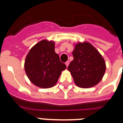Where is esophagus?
<instances>
[{"label":"esophagus","instance_id":"34e87169","mask_svg":"<svg viewBox=\"0 0 123 123\" xmlns=\"http://www.w3.org/2000/svg\"><path fill=\"white\" fill-rule=\"evenodd\" d=\"M65 64H66V66H67V67H68V66H69V61H68L66 62Z\"/></svg>","mask_w":123,"mask_h":123}]
</instances>
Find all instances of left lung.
Segmentation results:
<instances>
[{
  "label": "left lung",
  "instance_id": "left-lung-1",
  "mask_svg": "<svg viewBox=\"0 0 123 123\" xmlns=\"http://www.w3.org/2000/svg\"><path fill=\"white\" fill-rule=\"evenodd\" d=\"M73 60L68 68L79 87H91L103 78L106 64L99 52L88 42L78 43L73 51Z\"/></svg>",
  "mask_w": 123,
  "mask_h": 123
}]
</instances>
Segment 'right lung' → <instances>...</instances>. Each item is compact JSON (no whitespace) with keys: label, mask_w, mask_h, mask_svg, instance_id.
<instances>
[{"label":"right lung","mask_w":123,"mask_h":123,"mask_svg":"<svg viewBox=\"0 0 123 123\" xmlns=\"http://www.w3.org/2000/svg\"><path fill=\"white\" fill-rule=\"evenodd\" d=\"M25 71L30 81L35 86L47 89L57 82L61 72L66 69L55 52V43L42 40L36 44L26 56Z\"/></svg>","instance_id":"right-lung-1"}]
</instances>
